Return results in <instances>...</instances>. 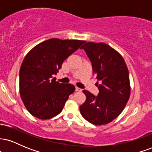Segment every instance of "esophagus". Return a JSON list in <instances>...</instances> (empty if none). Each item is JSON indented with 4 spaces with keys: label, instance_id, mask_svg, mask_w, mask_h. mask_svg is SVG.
Returning <instances> with one entry per match:
<instances>
[{
    "label": "esophagus",
    "instance_id": "34e87169",
    "mask_svg": "<svg viewBox=\"0 0 152 152\" xmlns=\"http://www.w3.org/2000/svg\"><path fill=\"white\" fill-rule=\"evenodd\" d=\"M82 91L81 88H78V87L76 86V91Z\"/></svg>",
    "mask_w": 152,
    "mask_h": 152
}]
</instances>
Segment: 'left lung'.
<instances>
[{
    "mask_svg": "<svg viewBox=\"0 0 152 152\" xmlns=\"http://www.w3.org/2000/svg\"><path fill=\"white\" fill-rule=\"evenodd\" d=\"M92 64L98 85V96L86 90L80 106L83 118L94 125L107 124L122 112L130 96L129 74L124 59L104 43L88 42L81 46Z\"/></svg>",
    "mask_w": 152,
    "mask_h": 152,
    "instance_id": "left-lung-1",
    "label": "left lung"
}]
</instances>
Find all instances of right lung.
Masks as SVG:
<instances>
[{"label":"right lung","instance_id":"right-lung-1","mask_svg":"<svg viewBox=\"0 0 152 152\" xmlns=\"http://www.w3.org/2000/svg\"><path fill=\"white\" fill-rule=\"evenodd\" d=\"M84 41L50 38L32 48L24 58L19 73L20 94L30 114L49 119L61 112L75 86L56 81L53 75Z\"/></svg>","mask_w":152,"mask_h":152}]
</instances>
